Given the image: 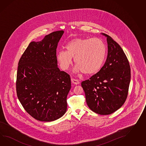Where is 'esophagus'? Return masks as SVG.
Wrapping results in <instances>:
<instances>
[{"mask_svg": "<svg viewBox=\"0 0 146 146\" xmlns=\"http://www.w3.org/2000/svg\"><path fill=\"white\" fill-rule=\"evenodd\" d=\"M71 82L73 84H75V85H77V84H80V82L78 81V80H76V79H74V78H72Z\"/></svg>", "mask_w": 146, "mask_h": 146, "instance_id": "esophagus-1", "label": "esophagus"}]
</instances>
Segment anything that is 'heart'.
Wrapping results in <instances>:
<instances>
[{
	"label": "heart",
	"mask_w": 146,
	"mask_h": 146,
	"mask_svg": "<svg viewBox=\"0 0 146 146\" xmlns=\"http://www.w3.org/2000/svg\"><path fill=\"white\" fill-rule=\"evenodd\" d=\"M65 51L57 54V60L60 68L68 70L74 58L76 65L75 71L84 72L86 75L96 74L103 65L107 48L102 39L99 38H76L68 42Z\"/></svg>",
	"instance_id": "obj_1"
}]
</instances>
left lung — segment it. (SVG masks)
Listing matches in <instances>:
<instances>
[{"instance_id": "obj_1", "label": "left lung", "mask_w": 146, "mask_h": 146, "mask_svg": "<svg viewBox=\"0 0 146 146\" xmlns=\"http://www.w3.org/2000/svg\"><path fill=\"white\" fill-rule=\"evenodd\" d=\"M107 37L108 56L103 67L81 86L89 108L96 113L108 115L124 104L128 96L131 72L128 58L121 46L110 36Z\"/></svg>"}]
</instances>
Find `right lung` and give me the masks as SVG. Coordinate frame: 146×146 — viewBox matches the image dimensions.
Segmentation results:
<instances>
[{
	"instance_id": "add662e5",
	"label": "right lung",
	"mask_w": 146,
	"mask_h": 146,
	"mask_svg": "<svg viewBox=\"0 0 146 146\" xmlns=\"http://www.w3.org/2000/svg\"><path fill=\"white\" fill-rule=\"evenodd\" d=\"M64 33L58 31L32 42L18 62L16 91L26 111L37 120H57L67 110L70 75L57 66L56 48Z\"/></svg>"
}]
</instances>
